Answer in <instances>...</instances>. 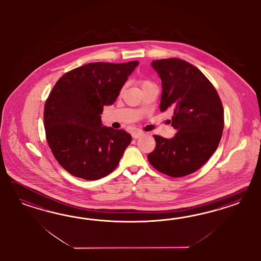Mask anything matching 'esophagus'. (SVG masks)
I'll list each match as a JSON object with an SVG mask.
<instances>
[{
    "label": "esophagus",
    "instance_id": "34e87169",
    "mask_svg": "<svg viewBox=\"0 0 261 261\" xmlns=\"http://www.w3.org/2000/svg\"><path fill=\"white\" fill-rule=\"evenodd\" d=\"M143 135H144V132L140 131V130H137V131L132 132V137H133L134 139H139V138H141Z\"/></svg>",
    "mask_w": 261,
    "mask_h": 261
}]
</instances>
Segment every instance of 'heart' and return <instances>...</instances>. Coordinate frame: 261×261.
Segmentation results:
<instances>
[{
  "instance_id": "1",
  "label": "heart",
  "mask_w": 261,
  "mask_h": 261,
  "mask_svg": "<svg viewBox=\"0 0 261 261\" xmlns=\"http://www.w3.org/2000/svg\"><path fill=\"white\" fill-rule=\"evenodd\" d=\"M139 84H140V86H141L142 90H143V89H145V88L148 87V86H150V85H153L154 83H153L152 81H150V80H148V79H139Z\"/></svg>"
}]
</instances>
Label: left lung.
I'll use <instances>...</instances> for the list:
<instances>
[{
  "label": "left lung",
  "mask_w": 261,
  "mask_h": 261,
  "mask_svg": "<svg viewBox=\"0 0 261 261\" xmlns=\"http://www.w3.org/2000/svg\"><path fill=\"white\" fill-rule=\"evenodd\" d=\"M152 67L162 80L160 110L173 111L172 139L154 135L151 166L173 178L195 172L213 156L221 140L224 109L212 82L195 66L179 58L160 59Z\"/></svg>",
  "instance_id": "1"
}]
</instances>
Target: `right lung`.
<instances>
[{"label": "right lung", "instance_id": "obj_1", "mask_svg": "<svg viewBox=\"0 0 261 261\" xmlns=\"http://www.w3.org/2000/svg\"><path fill=\"white\" fill-rule=\"evenodd\" d=\"M139 65L94 62L64 73L44 107L47 144L69 173L95 181L113 172L132 141L131 135L102 126L103 107L119 96Z\"/></svg>", "mask_w": 261, "mask_h": 261}]
</instances>
